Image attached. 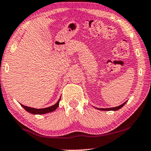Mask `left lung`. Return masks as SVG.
<instances>
[{
    "label": "left lung",
    "mask_w": 151,
    "mask_h": 151,
    "mask_svg": "<svg viewBox=\"0 0 151 151\" xmlns=\"http://www.w3.org/2000/svg\"><path fill=\"white\" fill-rule=\"evenodd\" d=\"M127 101H126L125 103H124V104H122V105H120V106H119L118 107H111V108H97L96 109H99V110H102V111H110V110H112V111H116V110H118L120 108H122L124 105L126 104V103Z\"/></svg>",
    "instance_id": "obj_1"
}]
</instances>
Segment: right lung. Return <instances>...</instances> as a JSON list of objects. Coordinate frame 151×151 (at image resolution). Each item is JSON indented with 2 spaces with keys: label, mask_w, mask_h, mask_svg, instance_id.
<instances>
[{
  "label": "right lung",
  "mask_w": 151,
  "mask_h": 151,
  "mask_svg": "<svg viewBox=\"0 0 151 151\" xmlns=\"http://www.w3.org/2000/svg\"><path fill=\"white\" fill-rule=\"evenodd\" d=\"M60 98L61 97H60V99L58 101V102H57L56 104H54V106H52L48 107H45V108L35 109V108H33V107H30L23 106V105H22V104H21V106H22L23 108L26 110V111L29 112V113H31V114H47V113H50V112L54 111V110L58 107L59 102H60Z\"/></svg>",
  "instance_id": "right-lung-1"
}]
</instances>
